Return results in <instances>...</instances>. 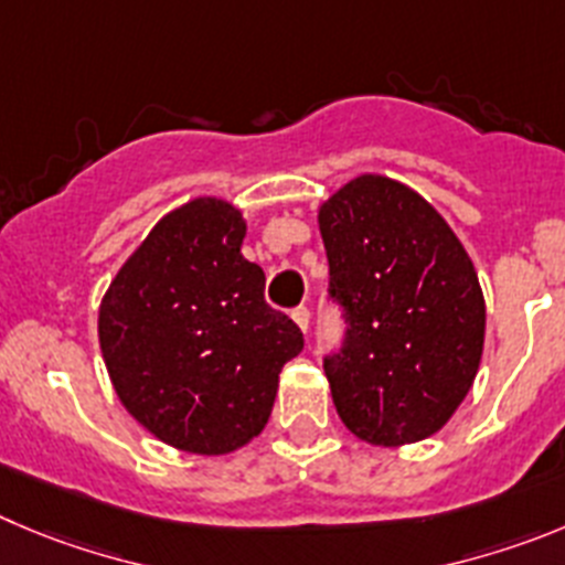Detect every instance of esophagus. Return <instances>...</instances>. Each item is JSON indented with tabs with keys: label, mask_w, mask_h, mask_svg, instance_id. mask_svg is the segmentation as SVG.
I'll return each mask as SVG.
<instances>
[{
	"label": "esophagus",
	"mask_w": 565,
	"mask_h": 565,
	"mask_svg": "<svg viewBox=\"0 0 565 565\" xmlns=\"http://www.w3.org/2000/svg\"><path fill=\"white\" fill-rule=\"evenodd\" d=\"M292 320H295V323H298V329L303 331V334H307L309 326H312V315H309L307 307H298V309H295Z\"/></svg>",
	"instance_id": "1"
}]
</instances>
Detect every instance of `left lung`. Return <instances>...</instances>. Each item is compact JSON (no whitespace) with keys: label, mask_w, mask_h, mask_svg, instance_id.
<instances>
[{"label":"left lung","mask_w":565,"mask_h":565,"mask_svg":"<svg viewBox=\"0 0 565 565\" xmlns=\"http://www.w3.org/2000/svg\"><path fill=\"white\" fill-rule=\"evenodd\" d=\"M348 337L326 360L348 431L384 449L431 437L473 387L484 348L477 267L440 211L395 178L342 183L318 209Z\"/></svg>","instance_id":"obj_1"}]
</instances>
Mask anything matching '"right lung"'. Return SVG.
<instances>
[{"label":"right lung","mask_w":565,"mask_h":565,"mask_svg":"<svg viewBox=\"0 0 565 565\" xmlns=\"http://www.w3.org/2000/svg\"><path fill=\"white\" fill-rule=\"evenodd\" d=\"M247 223L223 198L163 214L99 300V351L122 407L161 443L223 457L262 435L303 334L265 303L242 256Z\"/></svg>","instance_id":"add662e5"}]
</instances>
